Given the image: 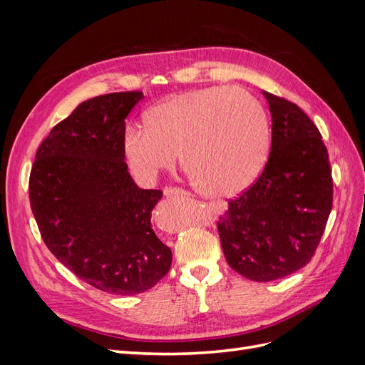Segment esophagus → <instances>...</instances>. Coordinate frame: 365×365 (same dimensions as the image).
Returning <instances> with one entry per match:
<instances>
[{
  "label": "esophagus",
  "mask_w": 365,
  "mask_h": 365,
  "mask_svg": "<svg viewBox=\"0 0 365 365\" xmlns=\"http://www.w3.org/2000/svg\"><path fill=\"white\" fill-rule=\"evenodd\" d=\"M164 195L170 197V196H189L190 193L185 192L184 189H180V187H168V189L164 190Z\"/></svg>",
  "instance_id": "34e87169"
}]
</instances>
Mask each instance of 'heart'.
<instances>
[{
  "label": "heart",
  "instance_id": "obj_1",
  "mask_svg": "<svg viewBox=\"0 0 365 365\" xmlns=\"http://www.w3.org/2000/svg\"><path fill=\"white\" fill-rule=\"evenodd\" d=\"M145 129L128 128L121 140L132 175L152 182L180 163L196 190L210 196L244 192L260 175L269 152L263 105L242 88L207 86L150 106Z\"/></svg>",
  "mask_w": 365,
  "mask_h": 365
}]
</instances>
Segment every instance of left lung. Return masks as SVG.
Here are the masks:
<instances>
[{
  "mask_svg": "<svg viewBox=\"0 0 365 365\" xmlns=\"http://www.w3.org/2000/svg\"><path fill=\"white\" fill-rule=\"evenodd\" d=\"M272 118L264 169L219 216L224 256L254 282L306 267L322 240L334 202L332 168L314 121L295 103L263 91Z\"/></svg>",
  "mask_w": 365,
  "mask_h": 365,
  "instance_id": "8db88e82",
  "label": "left lung"
}]
</instances>
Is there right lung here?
I'll list each match as a JSON object with an SVG mask.
<instances>
[{
  "instance_id": "obj_1",
  "label": "right lung",
  "mask_w": 365,
  "mask_h": 365,
  "mask_svg": "<svg viewBox=\"0 0 365 365\" xmlns=\"http://www.w3.org/2000/svg\"><path fill=\"white\" fill-rule=\"evenodd\" d=\"M141 91L97 96L54 126L31 165L29 196L43 244L93 288L135 295L155 286L172 251L152 230L163 192L132 181L121 149Z\"/></svg>"
}]
</instances>
